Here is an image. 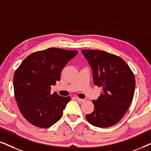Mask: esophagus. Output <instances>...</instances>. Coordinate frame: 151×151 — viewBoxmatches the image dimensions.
Instances as JSON below:
<instances>
[{"mask_svg":"<svg viewBox=\"0 0 151 151\" xmlns=\"http://www.w3.org/2000/svg\"><path fill=\"white\" fill-rule=\"evenodd\" d=\"M76 100H77L78 102H84V101H85V99H80V98H76Z\"/></svg>","mask_w":151,"mask_h":151,"instance_id":"esophagus-1","label":"esophagus"}]
</instances>
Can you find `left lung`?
Here are the masks:
<instances>
[{
  "label": "left lung",
  "instance_id": "8db88e82",
  "mask_svg": "<svg viewBox=\"0 0 151 151\" xmlns=\"http://www.w3.org/2000/svg\"><path fill=\"white\" fill-rule=\"evenodd\" d=\"M82 52L93 71L95 85L102 88L100 96L93 100L94 111L86 115L93 126L106 128L117 124L129 109L135 87V76L120 57L100 50Z\"/></svg>",
  "mask_w": 151,
  "mask_h": 151
}]
</instances>
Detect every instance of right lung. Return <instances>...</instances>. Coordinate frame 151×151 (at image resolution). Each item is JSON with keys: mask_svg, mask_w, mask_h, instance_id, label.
Segmentation results:
<instances>
[{"mask_svg": "<svg viewBox=\"0 0 151 151\" xmlns=\"http://www.w3.org/2000/svg\"><path fill=\"white\" fill-rule=\"evenodd\" d=\"M76 50L49 48L28 55L14 73V96L23 117L32 124L49 128L63 115L70 97L51 94L62 70L77 55Z\"/></svg>", "mask_w": 151, "mask_h": 151, "instance_id": "obj_1", "label": "right lung"}]
</instances>
